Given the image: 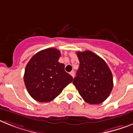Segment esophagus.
Returning <instances> with one entry per match:
<instances>
[{
    "mask_svg": "<svg viewBox=\"0 0 133 133\" xmlns=\"http://www.w3.org/2000/svg\"><path fill=\"white\" fill-rule=\"evenodd\" d=\"M70 75H71L72 76V77H75V72H74V71H71V72H70Z\"/></svg>",
    "mask_w": 133,
    "mask_h": 133,
    "instance_id": "esophagus-1",
    "label": "esophagus"
}]
</instances>
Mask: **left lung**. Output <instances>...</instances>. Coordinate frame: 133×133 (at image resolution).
Returning a JSON list of instances; mask_svg holds the SVG:
<instances>
[{
    "mask_svg": "<svg viewBox=\"0 0 133 133\" xmlns=\"http://www.w3.org/2000/svg\"><path fill=\"white\" fill-rule=\"evenodd\" d=\"M79 67L72 83L89 104H99L113 88V77L106 62L91 51L77 52Z\"/></svg>",
    "mask_w": 133,
    "mask_h": 133,
    "instance_id": "obj_1",
    "label": "left lung"
}]
</instances>
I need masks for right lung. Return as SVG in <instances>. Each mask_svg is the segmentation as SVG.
Masks as SVG:
<instances>
[{
    "label": "right lung",
    "instance_id": "right-lung-1",
    "mask_svg": "<svg viewBox=\"0 0 133 133\" xmlns=\"http://www.w3.org/2000/svg\"><path fill=\"white\" fill-rule=\"evenodd\" d=\"M61 52L50 48L32 56L25 67L24 82L29 95L39 102H48L61 94L73 78L58 62Z\"/></svg>",
    "mask_w": 133,
    "mask_h": 133
}]
</instances>
